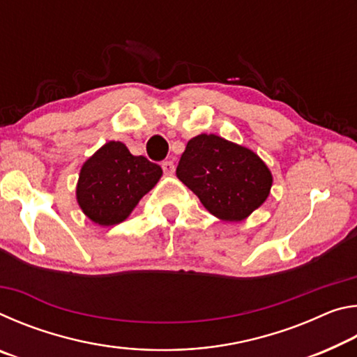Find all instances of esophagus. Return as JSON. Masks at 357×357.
I'll list each match as a JSON object with an SVG mask.
<instances>
[{"label": "esophagus", "mask_w": 357, "mask_h": 357, "mask_svg": "<svg viewBox=\"0 0 357 357\" xmlns=\"http://www.w3.org/2000/svg\"><path fill=\"white\" fill-rule=\"evenodd\" d=\"M162 168H164V173L168 174V176H172V174L174 173V164L173 160H165L164 164H162Z\"/></svg>", "instance_id": "1"}]
</instances>
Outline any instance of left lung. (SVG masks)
Listing matches in <instances>:
<instances>
[{
	"mask_svg": "<svg viewBox=\"0 0 357 357\" xmlns=\"http://www.w3.org/2000/svg\"><path fill=\"white\" fill-rule=\"evenodd\" d=\"M179 181L217 219L241 222L269 197L273 174L252 149L214 134L193 137L176 168Z\"/></svg>",
	"mask_w": 357,
	"mask_h": 357,
	"instance_id": "left-lung-1",
	"label": "left lung"
}]
</instances>
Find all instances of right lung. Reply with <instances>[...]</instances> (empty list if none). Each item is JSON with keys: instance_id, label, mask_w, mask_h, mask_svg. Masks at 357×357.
<instances>
[{"instance_id": "add662e5", "label": "right lung", "mask_w": 357, "mask_h": 357, "mask_svg": "<svg viewBox=\"0 0 357 357\" xmlns=\"http://www.w3.org/2000/svg\"><path fill=\"white\" fill-rule=\"evenodd\" d=\"M160 176L159 165L143 155H132L124 143L108 142L82 167L78 206L98 225H116L128 219Z\"/></svg>"}]
</instances>
